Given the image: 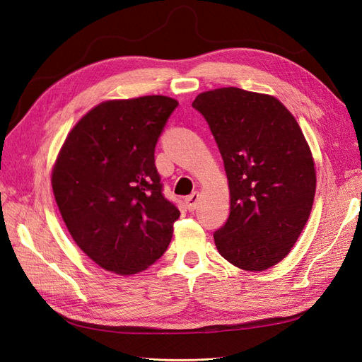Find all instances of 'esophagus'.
Returning a JSON list of instances; mask_svg holds the SVG:
<instances>
[{
    "label": "esophagus",
    "instance_id": "1",
    "mask_svg": "<svg viewBox=\"0 0 362 362\" xmlns=\"http://www.w3.org/2000/svg\"><path fill=\"white\" fill-rule=\"evenodd\" d=\"M199 199H201V193L194 192L190 196H187V198H185V205H187L190 211H193V210H196V206H198Z\"/></svg>",
    "mask_w": 362,
    "mask_h": 362
}]
</instances>
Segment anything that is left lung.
Returning a JSON list of instances; mask_svg holds the SVG:
<instances>
[{"label":"left lung","mask_w":362,"mask_h":362,"mask_svg":"<svg viewBox=\"0 0 362 362\" xmlns=\"http://www.w3.org/2000/svg\"><path fill=\"white\" fill-rule=\"evenodd\" d=\"M223 158L229 217L214 233L226 261L262 272L286 258L308 222L315 168L298 120L275 96L221 87L192 104Z\"/></svg>","instance_id":"left-lung-1"}]
</instances>
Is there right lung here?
Returning <instances> with one entry per match:
<instances>
[{"mask_svg":"<svg viewBox=\"0 0 362 362\" xmlns=\"http://www.w3.org/2000/svg\"><path fill=\"white\" fill-rule=\"evenodd\" d=\"M178 101L108 100L69 131L51 185L71 237L98 266L136 275L166 252L178 208L161 193L154 149Z\"/></svg>","mask_w":362,"mask_h":362,"instance_id":"1","label":"right lung"}]
</instances>
